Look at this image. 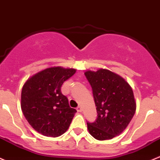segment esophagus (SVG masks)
<instances>
[{"label": "esophagus", "instance_id": "34e87169", "mask_svg": "<svg viewBox=\"0 0 160 160\" xmlns=\"http://www.w3.org/2000/svg\"><path fill=\"white\" fill-rule=\"evenodd\" d=\"M77 112H82V107H78L77 108Z\"/></svg>", "mask_w": 160, "mask_h": 160}]
</instances>
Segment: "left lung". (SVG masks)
<instances>
[{
  "instance_id": "obj_1",
  "label": "left lung",
  "mask_w": 160,
  "mask_h": 160,
  "mask_svg": "<svg viewBox=\"0 0 160 160\" xmlns=\"http://www.w3.org/2000/svg\"><path fill=\"white\" fill-rule=\"evenodd\" d=\"M84 74L93 90L98 113L95 122H87L89 132L98 140L120 135L137 109L130 85L120 75L106 69L87 70Z\"/></svg>"
}]
</instances>
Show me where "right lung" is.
<instances>
[{
  "mask_svg": "<svg viewBox=\"0 0 160 160\" xmlns=\"http://www.w3.org/2000/svg\"><path fill=\"white\" fill-rule=\"evenodd\" d=\"M75 73L73 68L48 67L31 76L23 84L21 110L30 125L39 133L58 137L68 129L77 110L70 107L60 89Z\"/></svg>",
  "mask_w": 160,
  "mask_h": 160,
  "instance_id": "obj_1",
  "label": "right lung"
}]
</instances>
